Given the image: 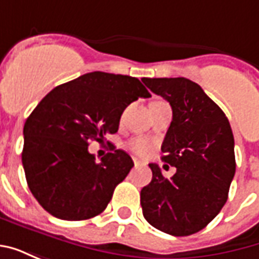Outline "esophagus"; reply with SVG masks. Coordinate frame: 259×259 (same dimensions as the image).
Here are the masks:
<instances>
[{"mask_svg": "<svg viewBox=\"0 0 259 259\" xmlns=\"http://www.w3.org/2000/svg\"><path fill=\"white\" fill-rule=\"evenodd\" d=\"M133 162H135L136 166H139V165H141V163H143L140 159H137V158H133Z\"/></svg>", "mask_w": 259, "mask_h": 259, "instance_id": "esophagus-1", "label": "esophagus"}]
</instances>
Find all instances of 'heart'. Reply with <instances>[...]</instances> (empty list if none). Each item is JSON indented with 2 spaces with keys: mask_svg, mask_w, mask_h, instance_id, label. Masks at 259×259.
Returning <instances> with one entry per match:
<instances>
[{
  "mask_svg": "<svg viewBox=\"0 0 259 259\" xmlns=\"http://www.w3.org/2000/svg\"><path fill=\"white\" fill-rule=\"evenodd\" d=\"M127 147H129L130 151H133L137 155H148L152 151L154 144L147 137H136V139L129 141Z\"/></svg>",
  "mask_w": 259,
  "mask_h": 259,
  "instance_id": "heart-1",
  "label": "heart"
}]
</instances>
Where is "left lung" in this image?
I'll return each instance as SVG.
<instances>
[{
    "label": "left lung",
    "instance_id": "left-lung-1",
    "mask_svg": "<svg viewBox=\"0 0 259 259\" xmlns=\"http://www.w3.org/2000/svg\"><path fill=\"white\" fill-rule=\"evenodd\" d=\"M143 81L172 107L161 150L162 161L176 168L166 179L157 163H150L152 180L140 193L143 215L163 233L190 236L205 228L228 200L236 172L232 127L222 109L194 81L186 77Z\"/></svg>",
    "mask_w": 259,
    "mask_h": 259
}]
</instances>
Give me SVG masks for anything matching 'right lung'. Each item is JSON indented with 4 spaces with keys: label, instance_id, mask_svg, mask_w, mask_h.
<instances>
[{
    "label": "right lung",
    "instance_id": "1",
    "mask_svg": "<svg viewBox=\"0 0 259 259\" xmlns=\"http://www.w3.org/2000/svg\"><path fill=\"white\" fill-rule=\"evenodd\" d=\"M140 97L151 94L139 79L91 72L57 85L34 108L23 127L22 163L31 194L53 217L83 221L107 208L135 163L123 150L97 162L89 144L116 133L120 115Z\"/></svg>",
    "mask_w": 259,
    "mask_h": 259
}]
</instances>
